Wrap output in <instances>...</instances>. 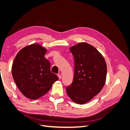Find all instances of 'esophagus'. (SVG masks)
I'll return each mask as SVG.
<instances>
[{
    "label": "esophagus",
    "instance_id": "obj_1",
    "mask_svg": "<svg viewBox=\"0 0 130 130\" xmlns=\"http://www.w3.org/2000/svg\"><path fill=\"white\" fill-rule=\"evenodd\" d=\"M57 76H58V77L59 79H60V78H61V75L60 74H58Z\"/></svg>",
    "mask_w": 130,
    "mask_h": 130
}]
</instances>
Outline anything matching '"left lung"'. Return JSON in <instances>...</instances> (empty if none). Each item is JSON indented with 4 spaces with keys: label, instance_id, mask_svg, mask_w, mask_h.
Segmentation results:
<instances>
[{
    "label": "left lung",
    "instance_id": "1",
    "mask_svg": "<svg viewBox=\"0 0 130 130\" xmlns=\"http://www.w3.org/2000/svg\"><path fill=\"white\" fill-rule=\"evenodd\" d=\"M70 50L74 58V75L66 92L75 103L84 104L103 88L107 66L103 55L88 43H80Z\"/></svg>",
    "mask_w": 130,
    "mask_h": 130
}]
</instances>
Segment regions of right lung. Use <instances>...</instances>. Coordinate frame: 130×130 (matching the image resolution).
<instances>
[{
    "label": "right lung",
    "mask_w": 130,
    "mask_h": 130,
    "mask_svg": "<svg viewBox=\"0 0 130 130\" xmlns=\"http://www.w3.org/2000/svg\"><path fill=\"white\" fill-rule=\"evenodd\" d=\"M46 49L33 44L21 50L12 67V74L22 93L36 99L48 92L58 78L50 71V63L44 57Z\"/></svg>",
    "instance_id": "obj_1"
}]
</instances>
